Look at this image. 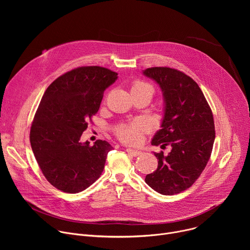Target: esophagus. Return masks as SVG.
I'll list each match as a JSON object with an SVG mask.
<instances>
[{
  "label": "esophagus",
  "instance_id": "obj_1",
  "mask_svg": "<svg viewBox=\"0 0 250 250\" xmlns=\"http://www.w3.org/2000/svg\"><path fill=\"white\" fill-rule=\"evenodd\" d=\"M126 152L128 154H130L131 156H138V155L141 154V151L135 150V149H131V148H126Z\"/></svg>",
  "mask_w": 250,
  "mask_h": 250
}]
</instances>
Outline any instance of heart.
I'll return each mask as SVG.
<instances>
[{
    "label": "heart",
    "instance_id": "b5f03b06",
    "mask_svg": "<svg viewBox=\"0 0 250 250\" xmlns=\"http://www.w3.org/2000/svg\"><path fill=\"white\" fill-rule=\"evenodd\" d=\"M147 89L153 91L152 87L145 82H136L133 84L132 89ZM149 129V124L146 120H136L127 125H124L118 129V136L125 142L128 144H135L141 140L142 133Z\"/></svg>",
    "mask_w": 250,
    "mask_h": 250
}]
</instances>
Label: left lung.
<instances>
[{"mask_svg": "<svg viewBox=\"0 0 250 250\" xmlns=\"http://www.w3.org/2000/svg\"><path fill=\"white\" fill-rule=\"evenodd\" d=\"M144 74L159 85L165 104L151 145L171 146L167 155L154 153L158 166L146 182L162 195H175L196 182L210 157L216 136L212 113L198 84L181 71L152 67Z\"/></svg>", "mask_w": 250, "mask_h": 250, "instance_id": "8db88e82", "label": "left lung"}]
</instances>
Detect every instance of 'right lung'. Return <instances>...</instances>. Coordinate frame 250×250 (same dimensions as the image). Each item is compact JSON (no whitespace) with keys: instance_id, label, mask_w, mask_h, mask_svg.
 <instances>
[{"instance_id":"1","label":"right lung","mask_w":250,"mask_h":250,"mask_svg":"<svg viewBox=\"0 0 250 250\" xmlns=\"http://www.w3.org/2000/svg\"><path fill=\"white\" fill-rule=\"evenodd\" d=\"M118 73L100 66L66 72L46 89L30 127V146L46 180L70 194L84 191L101 176L113 146L105 140L80 141Z\"/></svg>"}]
</instances>
